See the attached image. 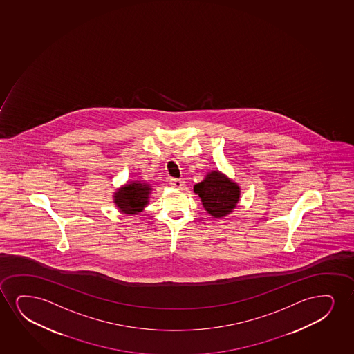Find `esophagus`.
<instances>
[{
  "label": "esophagus",
  "mask_w": 354,
  "mask_h": 354,
  "mask_svg": "<svg viewBox=\"0 0 354 354\" xmlns=\"http://www.w3.org/2000/svg\"><path fill=\"white\" fill-rule=\"evenodd\" d=\"M170 185L174 188L182 189L184 187V180L183 179L171 178Z\"/></svg>",
  "instance_id": "1"
}]
</instances>
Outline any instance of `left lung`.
Returning a JSON list of instances; mask_svg holds the SVG:
<instances>
[{"label":"left lung","instance_id":"left-lung-1","mask_svg":"<svg viewBox=\"0 0 354 354\" xmlns=\"http://www.w3.org/2000/svg\"><path fill=\"white\" fill-rule=\"evenodd\" d=\"M194 192L201 197V202L208 214L223 218L237 206L241 188L219 171L208 172L206 178L195 184Z\"/></svg>","mask_w":354,"mask_h":354}]
</instances>
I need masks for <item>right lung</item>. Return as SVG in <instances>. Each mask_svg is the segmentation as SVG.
I'll list each match as a JSON object with an SVG mask.
<instances>
[{
	"label": "right lung",
	"mask_w": 354,
	"mask_h": 354,
	"mask_svg": "<svg viewBox=\"0 0 354 354\" xmlns=\"http://www.w3.org/2000/svg\"><path fill=\"white\" fill-rule=\"evenodd\" d=\"M151 190V185L145 182H130L117 190L113 202L124 214H139L148 205Z\"/></svg>",
	"instance_id": "add662e5"
}]
</instances>
